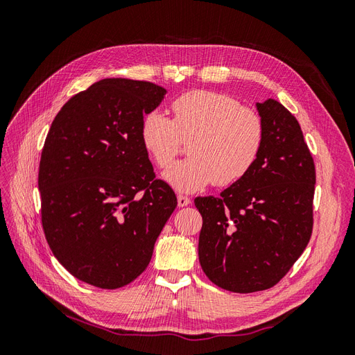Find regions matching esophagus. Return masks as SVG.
Masks as SVG:
<instances>
[{
	"label": "esophagus",
	"mask_w": 355,
	"mask_h": 355,
	"mask_svg": "<svg viewBox=\"0 0 355 355\" xmlns=\"http://www.w3.org/2000/svg\"><path fill=\"white\" fill-rule=\"evenodd\" d=\"M191 204V198L187 196H178V206L179 207H187Z\"/></svg>",
	"instance_id": "obj_1"
}]
</instances>
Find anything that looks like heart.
<instances>
[{"instance_id": "b5f03b06", "label": "heart", "mask_w": 355, "mask_h": 355, "mask_svg": "<svg viewBox=\"0 0 355 355\" xmlns=\"http://www.w3.org/2000/svg\"><path fill=\"white\" fill-rule=\"evenodd\" d=\"M173 120L163 111L148 112L141 124L145 151L158 167H167L189 139L188 158L170 166L163 179L178 192H196L214 182L227 187L249 173L259 157L262 118L228 94L197 90L171 105Z\"/></svg>"}]
</instances>
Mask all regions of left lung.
Segmentation results:
<instances>
[{
    "label": "left lung",
    "instance_id": "1",
    "mask_svg": "<svg viewBox=\"0 0 355 355\" xmlns=\"http://www.w3.org/2000/svg\"><path fill=\"white\" fill-rule=\"evenodd\" d=\"M265 139L249 173L220 192L197 197L204 274L234 293L275 286L313 232L315 167L296 118L274 99L256 102Z\"/></svg>",
    "mask_w": 355,
    "mask_h": 355
}]
</instances>
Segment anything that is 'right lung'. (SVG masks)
Segmentation results:
<instances>
[{
    "label": "right lung",
    "instance_id": "right-lung-1",
    "mask_svg": "<svg viewBox=\"0 0 355 355\" xmlns=\"http://www.w3.org/2000/svg\"><path fill=\"white\" fill-rule=\"evenodd\" d=\"M166 93L154 83L105 78L72 96L49 130L38 173L42 228L60 265L94 287L141 275L178 206L141 141L144 116Z\"/></svg>",
    "mask_w": 355,
    "mask_h": 355
}]
</instances>
